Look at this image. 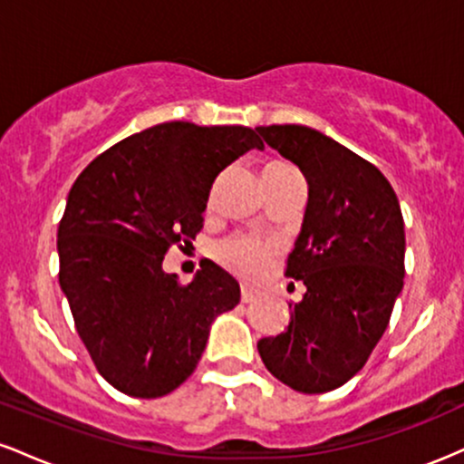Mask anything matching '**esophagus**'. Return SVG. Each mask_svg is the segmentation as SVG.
<instances>
[{"instance_id": "1", "label": "esophagus", "mask_w": 464, "mask_h": 464, "mask_svg": "<svg viewBox=\"0 0 464 464\" xmlns=\"http://www.w3.org/2000/svg\"><path fill=\"white\" fill-rule=\"evenodd\" d=\"M259 299V290L250 285H242V303H253Z\"/></svg>"}]
</instances>
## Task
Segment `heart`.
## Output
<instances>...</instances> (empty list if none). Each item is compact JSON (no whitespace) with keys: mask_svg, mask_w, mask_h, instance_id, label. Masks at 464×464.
Segmentation results:
<instances>
[{"mask_svg":"<svg viewBox=\"0 0 464 464\" xmlns=\"http://www.w3.org/2000/svg\"><path fill=\"white\" fill-rule=\"evenodd\" d=\"M218 257L228 270L239 276H257L268 268L270 257H273V246L257 237L236 236L228 237L227 242L218 248Z\"/></svg>","mask_w":464,"mask_h":464,"instance_id":"1","label":"heart"}]
</instances>
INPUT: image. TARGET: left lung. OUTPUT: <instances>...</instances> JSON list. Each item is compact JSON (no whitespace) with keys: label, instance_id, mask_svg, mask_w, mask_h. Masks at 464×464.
Instances as JSON below:
<instances>
[{"label":"left lung","instance_id":"obj_1","mask_svg":"<svg viewBox=\"0 0 464 464\" xmlns=\"http://www.w3.org/2000/svg\"><path fill=\"white\" fill-rule=\"evenodd\" d=\"M259 135L307 180V207L285 276L303 281L290 324L257 351L279 382L307 395L347 384L384 335L403 290L406 233L395 189L375 165L301 124Z\"/></svg>","mask_w":464,"mask_h":464}]
</instances>
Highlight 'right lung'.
<instances>
[{
	"label": "right lung",
	"mask_w": 464,
	"mask_h": 464,
	"mask_svg": "<svg viewBox=\"0 0 464 464\" xmlns=\"http://www.w3.org/2000/svg\"><path fill=\"white\" fill-rule=\"evenodd\" d=\"M253 148L264 141L246 126L165 121L100 154L69 189L58 284L100 375L124 395L154 399L183 384L214 318L239 303L220 266L180 285L163 257L196 237L216 177Z\"/></svg>",
	"instance_id": "obj_1"
}]
</instances>
